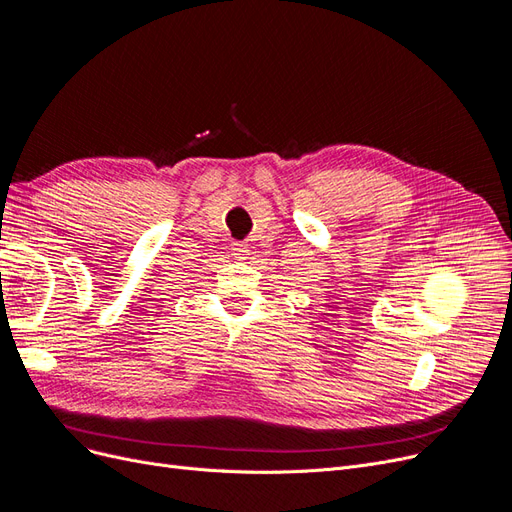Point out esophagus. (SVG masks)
<instances>
[{"mask_svg": "<svg viewBox=\"0 0 512 512\" xmlns=\"http://www.w3.org/2000/svg\"><path fill=\"white\" fill-rule=\"evenodd\" d=\"M232 253H234V257H240V259H244L246 257V253H249V249H246V246L244 244H234L232 246Z\"/></svg>", "mask_w": 512, "mask_h": 512, "instance_id": "34e87169", "label": "esophagus"}]
</instances>
